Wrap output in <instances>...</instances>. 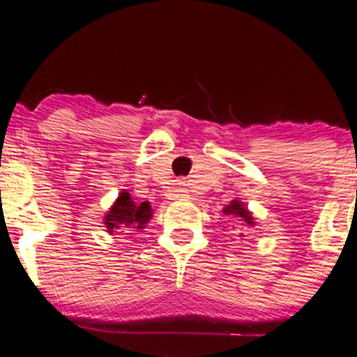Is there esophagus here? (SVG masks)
<instances>
[{
	"mask_svg": "<svg viewBox=\"0 0 357 357\" xmlns=\"http://www.w3.org/2000/svg\"><path fill=\"white\" fill-rule=\"evenodd\" d=\"M186 190H184L183 186H176V188H173V190L169 191V196L171 198H174V199H181V198H184V196H188L186 195Z\"/></svg>",
	"mask_w": 357,
	"mask_h": 357,
	"instance_id": "esophagus-1",
	"label": "esophagus"
}]
</instances>
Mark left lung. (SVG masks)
<instances>
[{"mask_svg": "<svg viewBox=\"0 0 357 357\" xmlns=\"http://www.w3.org/2000/svg\"><path fill=\"white\" fill-rule=\"evenodd\" d=\"M225 213H227V215H235V216H240V218H243L245 220V223L247 225H253V221H252V215H250V213L245 210L243 206H241V203H238V202H233L230 206H227L223 210Z\"/></svg>", "mask_w": 357, "mask_h": 357, "instance_id": "left-lung-1", "label": "left lung"}]
</instances>
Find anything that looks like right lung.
Instances as JSON below:
<instances>
[{"label":"right lung","mask_w":357,"mask_h":357,"mask_svg":"<svg viewBox=\"0 0 357 357\" xmlns=\"http://www.w3.org/2000/svg\"><path fill=\"white\" fill-rule=\"evenodd\" d=\"M153 213H151V204L132 202L129 192L122 191L119 199L110 208L105 216V225H107L109 233L114 230H132V228H142L149 221Z\"/></svg>","instance_id":"add662e5"}]
</instances>
